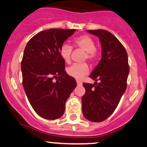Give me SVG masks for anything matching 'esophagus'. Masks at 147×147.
Segmentation results:
<instances>
[{
    "instance_id": "obj_1",
    "label": "esophagus",
    "mask_w": 147,
    "mask_h": 147,
    "mask_svg": "<svg viewBox=\"0 0 147 147\" xmlns=\"http://www.w3.org/2000/svg\"><path fill=\"white\" fill-rule=\"evenodd\" d=\"M77 85H78V86H82V82H80V81H79V80H77Z\"/></svg>"
}]
</instances>
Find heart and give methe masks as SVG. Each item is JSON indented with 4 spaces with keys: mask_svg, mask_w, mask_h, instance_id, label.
Wrapping results in <instances>:
<instances>
[{
    "mask_svg": "<svg viewBox=\"0 0 147 147\" xmlns=\"http://www.w3.org/2000/svg\"><path fill=\"white\" fill-rule=\"evenodd\" d=\"M74 45L75 48H80L86 51L83 60L88 59L90 62L96 61L98 57V54L95 49V42L90 36L83 35L76 37L74 40ZM72 48L71 45L67 42H63L59 48V53L61 57L66 62L69 63L71 60ZM89 66L87 63L81 64H74L67 69V72L70 76L73 78L80 79L89 72Z\"/></svg>",
    "mask_w": 147,
    "mask_h": 147,
    "instance_id": "obj_1",
    "label": "heart"
}]
</instances>
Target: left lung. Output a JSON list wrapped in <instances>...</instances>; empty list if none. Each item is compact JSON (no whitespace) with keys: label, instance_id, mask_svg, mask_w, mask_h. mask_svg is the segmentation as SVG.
Instances as JSON below:
<instances>
[{"label":"left lung","instance_id":"8db88e82","mask_svg":"<svg viewBox=\"0 0 147 147\" xmlns=\"http://www.w3.org/2000/svg\"><path fill=\"white\" fill-rule=\"evenodd\" d=\"M99 38L102 59L90 77L100 83H83L86 93L82 97V111L86 119L101 122L115 111L127 88L128 57L121 42L103 29L87 30Z\"/></svg>","mask_w":147,"mask_h":147}]
</instances>
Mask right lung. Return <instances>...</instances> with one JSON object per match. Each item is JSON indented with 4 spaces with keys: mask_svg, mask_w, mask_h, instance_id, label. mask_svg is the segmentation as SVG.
Here are the masks:
<instances>
[{
    "mask_svg": "<svg viewBox=\"0 0 147 147\" xmlns=\"http://www.w3.org/2000/svg\"><path fill=\"white\" fill-rule=\"evenodd\" d=\"M76 29H50L29 40L21 63L22 84L31 107L48 120L60 118L77 83L65 71L59 48ZM56 81H55V80Z\"/></svg>",
    "mask_w": 147,
    "mask_h": 147,
    "instance_id": "add662e5",
    "label": "right lung"
}]
</instances>
